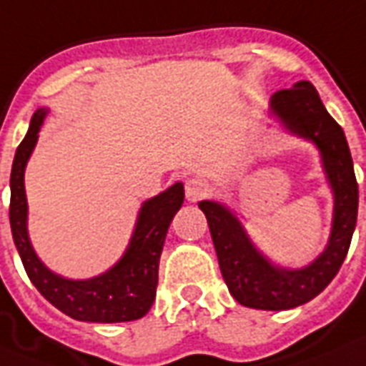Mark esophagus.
<instances>
[{"instance_id": "1", "label": "esophagus", "mask_w": 366, "mask_h": 366, "mask_svg": "<svg viewBox=\"0 0 366 366\" xmlns=\"http://www.w3.org/2000/svg\"><path fill=\"white\" fill-rule=\"evenodd\" d=\"M212 185L204 179H189L185 183V197L189 202H198L212 194Z\"/></svg>"}]
</instances>
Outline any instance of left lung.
<instances>
[{"label": "left lung", "mask_w": 366, "mask_h": 366, "mask_svg": "<svg viewBox=\"0 0 366 366\" xmlns=\"http://www.w3.org/2000/svg\"><path fill=\"white\" fill-rule=\"evenodd\" d=\"M272 111L291 132L312 139L321 151L335 191V221L327 249L302 270H283L253 247L227 207L206 200L198 207L206 213L221 274L234 299L247 308L289 310L315 299L340 270L357 223L359 187L344 130L327 113L314 84L300 81L277 90L272 96Z\"/></svg>", "instance_id": "obj_1"}]
</instances>
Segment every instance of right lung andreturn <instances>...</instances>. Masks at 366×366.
Instances as JSON below:
<instances>
[{"mask_svg": "<svg viewBox=\"0 0 366 366\" xmlns=\"http://www.w3.org/2000/svg\"><path fill=\"white\" fill-rule=\"evenodd\" d=\"M45 109L35 111L28 134L16 149L11 169V204L9 221L13 239L26 274L35 289L66 315L92 323H119L139 320L153 306L159 283V261L172 219L183 204L185 191L175 183L159 197L145 202L137 219L136 232L127 253L109 272L94 280L73 282L52 274L37 259L26 230L24 168L37 142Z\"/></svg>", "mask_w": 366, "mask_h": 366, "instance_id": "1", "label": "right lung"}]
</instances>
